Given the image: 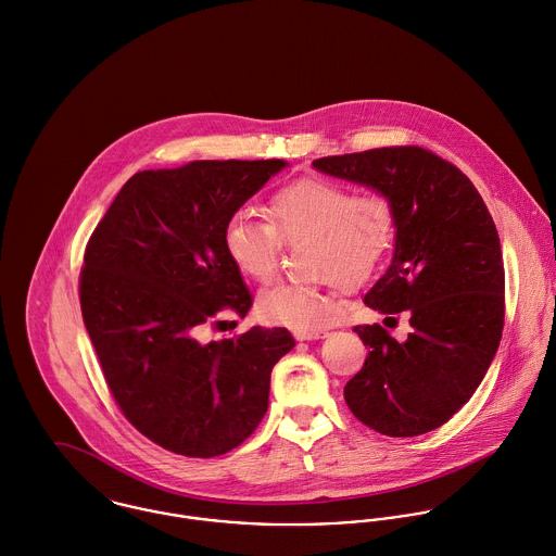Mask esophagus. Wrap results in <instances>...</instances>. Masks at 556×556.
<instances>
[{
  "label": "esophagus",
  "instance_id": "34e87169",
  "mask_svg": "<svg viewBox=\"0 0 556 556\" xmlns=\"http://www.w3.org/2000/svg\"><path fill=\"white\" fill-rule=\"evenodd\" d=\"M294 337L299 341H316V339H325L329 337L327 329H318V331H294Z\"/></svg>",
  "mask_w": 556,
  "mask_h": 556
}]
</instances>
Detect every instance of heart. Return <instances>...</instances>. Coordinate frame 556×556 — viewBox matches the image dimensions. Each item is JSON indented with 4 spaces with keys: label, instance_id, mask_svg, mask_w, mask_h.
<instances>
[{
    "label": "heart",
    "instance_id": "b5f03b06",
    "mask_svg": "<svg viewBox=\"0 0 556 556\" xmlns=\"http://www.w3.org/2000/svg\"><path fill=\"white\" fill-rule=\"evenodd\" d=\"M268 223L233 215L223 229L231 264L251 281L268 283L281 257V242L309 240L305 268L316 283H279L257 301V314L294 331L333 325L337 292L371 279L393 251L397 213L389 198L358 195L325 178H299L279 187L266 202Z\"/></svg>",
    "mask_w": 556,
    "mask_h": 556
}]
</instances>
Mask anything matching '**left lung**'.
Segmentation results:
<instances>
[{"label": "left lung", "instance_id": "obj_1", "mask_svg": "<svg viewBox=\"0 0 556 556\" xmlns=\"http://www.w3.org/2000/svg\"><path fill=\"white\" fill-rule=\"evenodd\" d=\"M318 172L374 189L397 213L393 260L365 305L408 314L410 333L354 327L369 345L345 384L352 415L367 428L408 439L446 424L481 384L503 333L505 270L496 225L475 185L419 146L325 156Z\"/></svg>", "mask_w": 556, "mask_h": 556}]
</instances>
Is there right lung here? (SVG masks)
Masks as SVG:
<instances>
[{
    "label": "right lung",
    "instance_id": "obj_1",
    "mask_svg": "<svg viewBox=\"0 0 556 556\" xmlns=\"http://www.w3.org/2000/svg\"><path fill=\"white\" fill-rule=\"evenodd\" d=\"M288 163L193 161L137 172L86 247L81 314L113 400L152 443L215 457L253 434L288 329L204 343L206 325L247 316L251 294L223 229Z\"/></svg>",
    "mask_w": 556,
    "mask_h": 556
}]
</instances>
